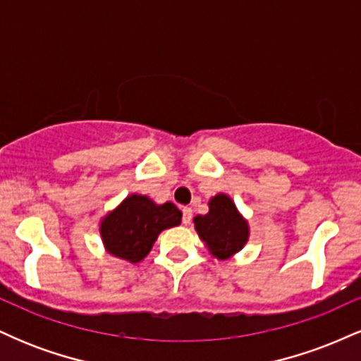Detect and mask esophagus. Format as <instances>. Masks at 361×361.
Returning a JSON list of instances; mask_svg holds the SVG:
<instances>
[{"label":"esophagus","mask_w":361,"mask_h":361,"mask_svg":"<svg viewBox=\"0 0 361 361\" xmlns=\"http://www.w3.org/2000/svg\"><path fill=\"white\" fill-rule=\"evenodd\" d=\"M181 214H183V217H181V221H183V224L192 222L193 212H192V209H190V207H183V209H181Z\"/></svg>","instance_id":"esophagus-1"}]
</instances>
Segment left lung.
I'll return each mask as SVG.
<instances>
[{"instance_id": "left-lung-1", "label": "left lung", "mask_w": 361, "mask_h": 361, "mask_svg": "<svg viewBox=\"0 0 361 361\" xmlns=\"http://www.w3.org/2000/svg\"><path fill=\"white\" fill-rule=\"evenodd\" d=\"M209 214L193 219L198 235L217 258H229L247 241V224L239 215L234 202L226 195L210 200Z\"/></svg>"}]
</instances>
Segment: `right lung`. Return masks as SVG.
<instances>
[{
    "label": "right lung",
    "instance_id": "1",
    "mask_svg": "<svg viewBox=\"0 0 361 361\" xmlns=\"http://www.w3.org/2000/svg\"><path fill=\"white\" fill-rule=\"evenodd\" d=\"M180 222L181 212L171 202L156 205L142 195H130L103 219L100 233L110 255L137 263L146 258L161 231Z\"/></svg>",
    "mask_w": 361,
    "mask_h": 361
}]
</instances>
